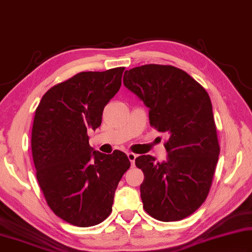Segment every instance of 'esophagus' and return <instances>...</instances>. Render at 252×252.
<instances>
[{
	"label": "esophagus",
	"instance_id": "1",
	"mask_svg": "<svg viewBox=\"0 0 252 252\" xmlns=\"http://www.w3.org/2000/svg\"><path fill=\"white\" fill-rule=\"evenodd\" d=\"M127 157H128V159L131 162V165H134L135 159H136V157H137V155H135L134 153H127Z\"/></svg>",
	"mask_w": 252,
	"mask_h": 252
}]
</instances>
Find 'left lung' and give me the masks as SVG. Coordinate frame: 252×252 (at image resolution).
Wrapping results in <instances>:
<instances>
[{
    "instance_id": "8db88e82",
    "label": "left lung",
    "mask_w": 252,
    "mask_h": 252,
    "mask_svg": "<svg viewBox=\"0 0 252 252\" xmlns=\"http://www.w3.org/2000/svg\"><path fill=\"white\" fill-rule=\"evenodd\" d=\"M124 85L149 108L151 126L166 133L167 158L142 155L135 164L144 173V209L160 221H178L204 204L220 147L208 93L185 70L147 64L126 70Z\"/></svg>"
}]
</instances>
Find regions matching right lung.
I'll use <instances>...</instances> for the list:
<instances>
[{
	"label": "right lung",
	"mask_w": 252,
	"mask_h": 252,
	"mask_svg": "<svg viewBox=\"0 0 252 252\" xmlns=\"http://www.w3.org/2000/svg\"><path fill=\"white\" fill-rule=\"evenodd\" d=\"M124 69L74 75L50 88L35 110L31 145L37 182L53 213L73 226H95L108 217L130 167L121 151H93L87 135L100 126Z\"/></svg>",
	"instance_id": "right-lung-1"
}]
</instances>
